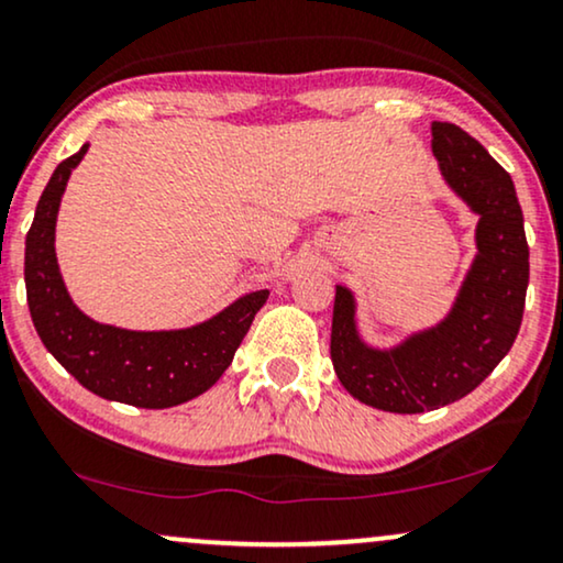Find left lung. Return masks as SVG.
Segmentation results:
<instances>
[{"instance_id":"8db88e82","label":"left lung","mask_w":563,"mask_h":563,"mask_svg":"<svg viewBox=\"0 0 563 563\" xmlns=\"http://www.w3.org/2000/svg\"><path fill=\"white\" fill-rule=\"evenodd\" d=\"M432 152L448 186L478 214V253L450 316L383 352L360 339L354 295L335 287V375L356 400L390 413L434 411L476 390L515 344L530 279L522 209L509 173L455 123H432Z\"/></svg>"}]
</instances>
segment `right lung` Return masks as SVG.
Masks as SVG:
<instances>
[{
  "label": "right lung",
  "mask_w": 563,
  "mask_h": 563,
  "mask_svg": "<svg viewBox=\"0 0 563 563\" xmlns=\"http://www.w3.org/2000/svg\"><path fill=\"white\" fill-rule=\"evenodd\" d=\"M90 144L58 163L25 238L27 308L43 346L95 396L139 408L186 404L222 377L268 289L235 299L219 316L180 331H126L95 323L71 302L56 264V214L67 180Z\"/></svg>",
  "instance_id": "add662e5"
}]
</instances>
